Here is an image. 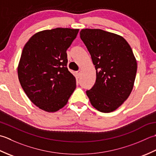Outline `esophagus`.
<instances>
[{
    "mask_svg": "<svg viewBox=\"0 0 156 156\" xmlns=\"http://www.w3.org/2000/svg\"><path fill=\"white\" fill-rule=\"evenodd\" d=\"M76 73H77V75L78 77H79V76H80V75H81V71H77V72H76Z\"/></svg>",
    "mask_w": 156,
    "mask_h": 156,
    "instance_id": "obj_1",
    "label": "esophagus"
}]
</instances>
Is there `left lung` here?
<instances>
[{
	"instance_id": "obj_1",
	"label": "left lung",
	"mask_w": 156,
	"mask_h": 156,
	"mask_svg": "<svg viewBox=\"0 0 156 156\" xmlns=\"http://www.w3.org/2000/svg\"><path fill=\"white\" fill-rule=\"evenodd\" d=\"M80 37L90 52L96 81L86 91L91 104L101 112L114 111L134 86L137 63L131 46L118 34L100 29H83Z\"/></svg>"
}]
</instances>
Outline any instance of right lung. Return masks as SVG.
Returning a JSON list of instances; mask_svg holds the SVG:
<instances>
[{
    "label": "right lung",
    "instance_id": "1",
    "mask_svg": "<svg viewBox=\"0 0 156 156\" xmlns=\"http://www.w3.org/2000/svg\"><path fill=\"white\" fill-rule=\"evenodd\" d=\"M79 30L41 31L23 47L17 66L19 81L28 98L41 110L55 112L62 108L75 90V77L66 67V52Z\"/></svg>",
    "mask_w": 156,
    "mask_h": 156
}]
</instances>
